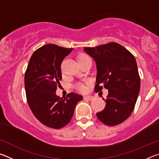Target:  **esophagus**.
<instances>
[{"label":"esophagus","instance_id":"obj_1","mask_svg":"<svg viewBox=\"0 0 159 159\" xmlns=\"http://www.w3.org/2000/svg\"><path fill=\"white\" fill-rule=\"evenodd\" d=\"M84 99H87V100L91 101V100H93V99H94V98H93V96H85L84 97Z\"/></svg>","mask_w":159,"mask_h":159}]
</instances>
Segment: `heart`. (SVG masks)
<instances>
[{"label": "heart", "mask_w": 159, "mask_h": 159, "mask_svg": "<svg viewBox=\"0 0 159 159\" xmlns=\"http://www.w3.org/2000/svg\"><path fill=\"white\" fill-rule=\"evenodd\" d=\"M87 58H89V57L87 55H80L79 58H78V61H83L85 60V59ZM76 87L78 90H79L80 91H81V92H84V91H85V86L83 85V84H81V83H79V84H77L76 85Z\"/></svg>", "instance_id": "b5f03b06"}]
</instances>
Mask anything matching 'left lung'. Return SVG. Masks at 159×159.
<instances>
[{
	"label": "left lung",
	"instance_id": "1",
	"mask_svg": "<svg viewBox=\"0 0 159 159\" xmlns=\"http://www.w3.org/2000/svg\"><path fill=\"white\" fill-rule=\"evenodd\" d=\"M97 64L96 92L108 90L106 106L97 113L104 124L114 126L133 112L140 90V77L134 56L121 45L111 42L95 48H84Z\"/></svg>",
	"mask_w": 159,
	"mask_h": 159
}]
</instances>
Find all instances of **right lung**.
I'll return each mask as SVG.
<instances>
[{
  "label": "right lung",
  "mask_w": 159,
  "mask_h": 159,
  "mask_svg": "<svg viewBox=\"0 0 159 159\" xmlns=\"http://www.w3.org/2000/svg\"><path fill=\"white\" fill-rule=\"evenodd\" d=\"M73 48L47 44L37 49L30 58L25 76L26 99L32 113L43 124L60 129L68 124L76 104L83 96L75 93L66 98L56 95L61 80V64Z\"/></svg>",
  "instance_id": "add662e5"
}]
</instances>
